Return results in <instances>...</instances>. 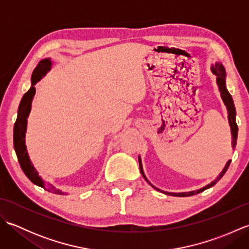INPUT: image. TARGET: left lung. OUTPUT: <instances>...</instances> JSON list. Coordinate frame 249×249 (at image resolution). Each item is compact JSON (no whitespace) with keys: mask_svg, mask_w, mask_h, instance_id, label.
I'll use <instances>...</instances> for the list:
<instances>
[{"mask_svg":"<svg viewBox=\"0 0 249 249\" xmlns=\"http://www.w3.org/2000/svg\"><path fill=\"white\" fill-rule=\"evenodd\" d=\"M212 71H213L214 75H216V81H217V86H218L219 92H220V96L224 100V103H225L226 107H227V110H228V120H229V124H230V127H231V134H232V147L234 149L235 145H236V139H237V125H236V122H235V107H234V104H233V99H232L230 93L228 92V89H227V88H226V71H225V68H224L223 64H220V63H215V65L212 66ZM230 162H231V160H228V162L226 163L225 168L223 169V171L220 172L219 176L216 178L212 183L206 185V186H204L203 188H200L198 190H194V192H188V193H167V192H162V190L156 188L155 186H153V185L149 181H147V178H146L145 174L143 172V169H142V163H141V160L139 157L140 172L142 174V177L144 178L145 181L149 183L150 185H152V186L154 187L156 190H158V192L165 193V194L170 195V196H174V197H189V196H194V195H197L199 193H202L203 190L214 186V185L217 183L221 178H223V176L226 173V171L228 170V168L230 166Z\"/></svg>","mask_w":249,"mask_h":249,"instance_id":"1","label":"left lung"}]
</instances>
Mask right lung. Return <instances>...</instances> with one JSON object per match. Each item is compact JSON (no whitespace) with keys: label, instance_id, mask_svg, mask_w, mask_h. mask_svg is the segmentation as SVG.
<instances>
[{"label":"right lung","instance_id":"add662e5","mask_svg":"<svg viewBox=\"0 0 249 249\" xmlns=\"http://www.w3.org/2000/svg\"><path fill=\"white\" fill-rule=\"evenodd\" d=\"M52 62L50 59H45L38 63V65L36 66L33 73H32V87L26 92L22 99H21V103L19 105L18 109V116L17 120H16L15 127H14V147L16 151V154H17L19 163L21 166V169L24 172V174L32 183L39 187H43L44 189L48 190L50 193L59 194V195H64V193L61 192L59 189H55L52 185L50 184H45V182L41 179V178L38 176V172L36 171L34 166L32 165L30 160V157L28 154V151H26V145H25V133H26V123H28V116L31 111V105L32 100L35 95V84L38 82L41 78H43L46 72L50 71Z\"/></svg>","mask_w":249,"mask_h":249}]
</instances>
